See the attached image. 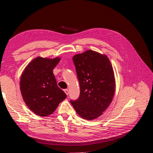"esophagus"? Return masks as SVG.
<instances>
[{"label": "esophagus", "instance_id": "esophagus-1", "mask_svg": "<svg viewBox=\"0 0 153 153\" xmlns=\"http://www.w3.org/2000/svg\"><path fill=\"white\" fill-rule=\"evenodd\" d=\"M64 91H65V94L66 95H68V93H69V91H68V89H65L64 90Z\"/></svg>", "mask_w": 153, "mask_h": 153}]
</instances>
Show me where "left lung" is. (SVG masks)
Masks as SVG:
<instances>
[{
    "label": "left lung",
    "mask_w": 153,
    "mask_h": 153,
    "mask_svg": "<svg viewBox=\"0 0 153 153\" xmlns=\"http://www.w3.org/2000/svg\"><path fill=\"white\" fill-rule=\"evenodd\" d=\"M80 86V95L70 101L78 115L92 120L97 118L110 105L114 96V73L105 54L88 50L73 56Z\"/></svg>",
    "instance_id": "1"
}]
</instances>
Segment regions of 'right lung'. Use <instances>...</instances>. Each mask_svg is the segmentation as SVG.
Segmentation results:
<instances>
[{
	"label": "right lung",
	"instance_id": "right-lung-1",
	"mask_svg": "<svg viewBox=\"0 0 153 153\" xmlns=\"http://www.w3.org/2000/svg\"><path fill=\"white\" fill-rule=\"evenodd\" d=\"M61 58L37 57L26 66L20 81V90L27 107L39 116H47L56 111L66 97L58 87L53 70Z\"/></svg>",
	"mask_w": 153,
	"mask_h": 153
}]
</instances>
